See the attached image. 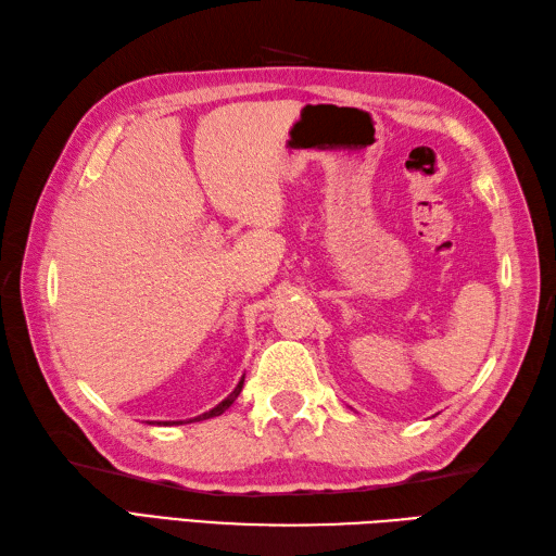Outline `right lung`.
<instances>
[{"instance_id": "add662e5", "label": "right lung", "mask_w": 556, "mask_h": 556, "mask_svg": "<svg viewBox=\"0 0 556 556\" xmlns=\"http://www.w3.org/2000/svg\"><path fill=\"white\" fill-rule=\"evenodd\" d=\"M241 386H243V379L237 383V389L235 391H231L225 400H223V403H219V405H215L213 409H208V412H203V415H199V417H193V419H189V424L191 421H203V419H213V417H219V415H223V412L231 405V403H235V400L239 397V393H241ZM161 424V421H159ZM175 424H185V421H163V426H175Z\"/></svg>"}]
</instances>
